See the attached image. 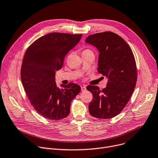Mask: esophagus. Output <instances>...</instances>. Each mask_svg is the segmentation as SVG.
I'll return each mask as SVG.
<instances>
[{"label":"esophagus","mask_w":158,"mask_h":158,"mask_svg":"<svg viewBox=\"0 0 158 158\" xmlns=\"http://www.w3.org/2000/svg\"><path fill=\"white\" fill-rule=\"evenodd\" d=\"M81 91H83V92L85 91V90H87V89H86V87L85 86V85H83V86H81Z\"/></svg>","instance_id":"1"}]
</instances>
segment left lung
Instances as JSON below:
<instances>
[{
  "label": "left lung",
  "instance_id": "left-lung-1",
  "mask_svg": "<svg viewBox=\"0 0 158 158\" xmlns=\"http://www.w3.org/2000/svg\"><path fill=\"white\" fill-rule=\"evenodd\" d=\"M85 42L98 49V71L108 78L102 90L98 86H87L93 95L89 113L97 118H112L122 111L135 87L137 72L134 56L128 44L113 32L89 35Z\"/></svg>",
  "mask_w": 158,
  "mask_h": 158
}]
</instances>
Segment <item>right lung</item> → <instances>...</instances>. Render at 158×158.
Instances as JSON below:
<instances>
[{
  "instance_id": "right-lung-1",
  "label": "right lung",
  "mask_w": 158,
  "mask_h": 158,
  "mask_svg": "<svg viewBox=\"0 0 158 158\" xmlns=\"http://www.w3.org/2000/svg\"><path fill=\"white\" fill-rule=\"evenodd\" d=\"M82 34L51 33L36 40L27 48L21 79L30 103L43 117L59 120L67 117L71 102L81 90L69 83L57 87L55 73L63 65L66 54L80 42Z\"/></svg>"
}]
</instances>
